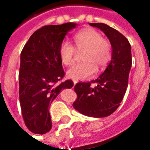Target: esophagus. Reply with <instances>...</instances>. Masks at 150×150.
I'll return each instance as SVG.
<instances>
[{
	"label": "esophagus",
	"instance_id": "esophagus-1",
	"mask_svg": "<svg viewBox=\"0 0 150 150\" xmlns=\"http://www.w3.org/2000/svg\"><path fill=\"white\" fill-rule=\"evenodd\" d=\"M72 80H73V83H74V84L75 85L78 83V80H77V79H73Z\"/></svg>",
	"mask_w": 150,
	"mask_h": 150
}]
</instances>
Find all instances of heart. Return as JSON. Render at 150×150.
I'll list each match as a JSON object with an SVG mask.
<instances>
[{
    "label": "heart",
    "mask_w": 150,
    "mask_h": 150,
    "mask_svg": "<svg viewBox=\"0 0 150 150\" xmlns=\"http://www.w3.org/2000/svg\"><path fill=\"white\" fill-rule=\"evenodd\" d=\"M75 46L78 50H85L83 61L69 69L67 75L75 79H85L94 75L96 70L106 67L112 58L110 42L103 38L100 32L92 28H87L74 36ZM59 54L64 66H71L75 61L76 50L68 41H63L59 46Z\"/></svg>",
    "instance_id": "heart-1"
}]
</instances>
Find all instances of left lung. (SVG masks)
Returning <instances> with one entry per match:
<instances>
[{
  "mask_svg": "<svg viewBox=\"0 0 150 150\" xmlns=\"http://www.w3.org/2000/svg\"><path fill=\"white\" fill-rule=\"evenodd\" d=\"M104 32L110 41L112 59L104 73L88 83L79 82L74 90L77 99L73 107L85 116L105 117L112 114L120 106L128 87L132 66L130 43L122 34L104 23H90ZM91 83L97 86L92 88Z\"/></svg>",
  "mask_w": 150,
  "mask_h": 150,
  "instance_id": "left-lung-1",
  "label": "left lung"
}]
</instances>
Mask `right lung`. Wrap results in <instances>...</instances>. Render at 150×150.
Wrapping results in <instances>:
<instances>
[{
  "mask_svg": "<svg viewBox=\"0 0 150 150\" xmlns=\"http://www.w3.org/2000/svg\"><path fill=\"white\" fill-rule=\"evenodd\" d=\"M76 26L68 22L50 25L32 34L21 53L19 70V100L25 125L35 134L51 129L50 104L73 81L62 79L65 75L59 57V46L66 34Z\"/></svg>",
  "mask_w": 150,
  "mask_h": 150,
  "instance_id": "right-lung-1",
  "label": "right lung"
}]
</instances>
